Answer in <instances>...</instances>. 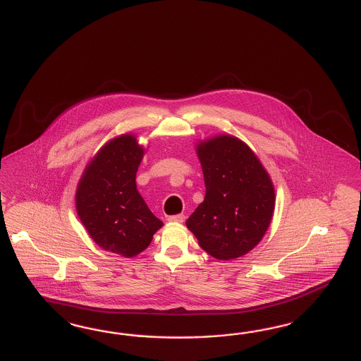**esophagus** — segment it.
I'll use <instances>...</instances> for the list:
<instances>
[{
  "label": "esophagus",
  "instance_id": "esophagus-1",
  "mask_svg": "<svg viewBox=\"0 0 361 361\" xmlns=\"http://www.w3.org/2000/svg\"><path fill=\"white\" fill-rule=\"evenodd\" d=\"M184 220H185L184 214H174V216L168 217L169 223H184Z\"/></svg>",
  "mask_w": 361,
  "mask_h": 361
}]
</instances>
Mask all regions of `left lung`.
<instances>
[{
	"mask_svg": "<svg viewBox=\"0 0 361 361\" xmlns=\"http://www.w3.org/2000/svg\"><path fill=\"white\" fill-rule=\"evenodd\" d=\"M204 201L187 220L199 245L217 260H233L255 248L274 212L271 176L240 138L219 135L196 144Z\"/></svg>",
	"mask_w": 361,
	"mask_h": 361,
	"instance_id": "left-lung-1",
	"label": "left lung"
}]
</instances>
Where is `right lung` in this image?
<instances>
[{"label":"right lung","instance_id":"add662e5","mask_svg":"<svg viewBox=\"0 0 361 361\" xmlns=\"http://www.w3.org/2000/svg\"><path fill=\"white\" fill-rule=\"evenodd\" d=\"M145 149L130 133L114 137L87 162L75 190V211L92 240L126 259L149 247L161 228L136 185Z\"/></svg>","mask_w":361,"mask_h":361}]
</instances>
